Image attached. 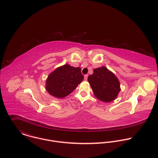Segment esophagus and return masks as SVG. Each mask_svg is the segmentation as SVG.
I'll return each instance as SVG.
<instances>
[{
    "label": "esophagus",
    "mask_w": 158,
    "mask_h": 158,
    "mask_svg": "<svg viewBox=\"0 0 158 158\" xmlns=\"http://www.w3.org/2000/svg\"><path fill=\"white\" fill-rule=\"evenodd\" d=\"M87 77H88V75H87V74L84 75V79H85V80H87Z\"/></svg>",
    "instance_id": "34e87169"
}]
</instances>
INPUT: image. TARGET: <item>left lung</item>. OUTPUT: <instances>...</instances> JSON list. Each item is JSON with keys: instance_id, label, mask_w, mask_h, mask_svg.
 Wrapping results in <instances>:
<instances>
[{"instance_id": "8db88e82", "label": "left lung", "mask_w": 158, "mask_h": 158, "mask_svg": "<svg viewBox=\"0 0 158 158\" xmlns=\"http://www.w3.org/2000/svg\"><path fill=\"white\" fill-rule=\"evenodd\" d=\"M87 80L95 96L105 102L114 101L121 90L118 79L106 67L94 69Z\"/></svg>"}]
</instances>
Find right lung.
<instances>
[{
  "instance_id": "right-lung-1",
  "label": "right lung",
  "mask_w": 158,
  "mask_h": 158,
  "mask_svg": "<svg viewBox=\"0 0 158 158\" xmlns=\"http://www.w3.org/2000/svg\"><path fill=\"white\" fill-rule=\"evenodd\" d=\"M83 79L84 76L80 67L65 64L49 75L46 80V89L52 96L63 98L70 94Z\"/></svg>"
}]
</instances>
